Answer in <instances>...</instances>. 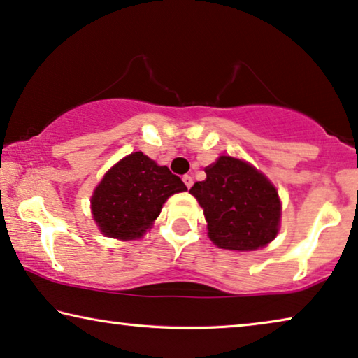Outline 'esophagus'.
Listing matches in <instances>:
<instances>
[{
	"label": "esophagus",
	"mask_w": 358,
	"mask_h": 358,
	"mask_svg": "<svg viewBox=\"0 0 358 358\" xmlns=\"http://www.w3.org/2000/svg\"><path fill=\"white\" fill-rule=\"evenodd\" d=\"M183 181H185L186 188H191V186H193V177H191V175H185Z\"/></svg>",
	"instance_id": "obj_1"
}]
</instances>
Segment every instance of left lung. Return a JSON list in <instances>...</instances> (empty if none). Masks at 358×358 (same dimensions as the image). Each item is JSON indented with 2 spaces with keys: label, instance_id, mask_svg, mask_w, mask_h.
<instances>
[{
  "label": "left lung",
  "instance_id": "left-lung-1",
  "mask_svg": "<svg viewBox=\"0 0 358 358\" xmlns=\"http://www.w3.org/2000/svg\"><path fill=\"white\" fill-rule=\"evenodd\" d=\"M204 172L206 180L196 181L189 193L204 209L209 238L219 248L258 250L278 235L280 201L263 173L229 155Z\"/></svg>",
  "mask_w": 358,
  "mask_h": 358
}]
</instances>
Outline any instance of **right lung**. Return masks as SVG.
Wrapping results in <instances>:
<instances>
[{"mask_svg":"<svg viewBox=\"0 0 358 358\" xmlns=\"http://www.w3.org/2000/svg\"><path fill=\"white\" fill-rule=\"evenodd\" d=\"M185 189L169 167H159L143 152L129 154L95 188L90 199L94 220L110 238H139L157 219L169 196Z\"/></svg>","mask_w":358,"mask_h":358,"instance_id":"1","label":"right lung"}]
</instances>
